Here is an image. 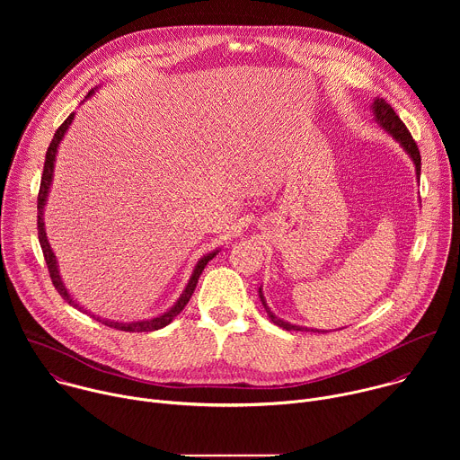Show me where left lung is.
Wrapping results in <instances>:
<instances>
[{
    "label": "left lung",
    "mask_w": 460,
    "mask_h": 460,
    "mask_svg": "<svg viewBox=\"0 0 460 460\" xmlns=\"http://www.w3.org/2000/svg\"><path fill=\"white\" fill-rule=\"evenodd\" d=\"M373 112H375L376 121L382 125V128H385L389 135H393V138H395L406 149V153L411 156V160L415 164V169H417V176H420V153H419V147H417L411 133L408 130V127L404 125V121L399 118V114L395 111H393V107L389 103H385V100H382V98L375 100ZM260 300H261V304H264L270 320L273 323H277L279 327H282V330H286V332H307V330H304V327L288 323V322L280 320L279 316H275L271 313V309L268 307V304L264 300V295H261V289H260Z\"/></svg>",
    "instance_id": "left-lung-1"
}]
</instances>
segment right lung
I'll list each match as a JSON object with an SVG mask.
<instances>
[{"label": "right lung", "mask_w": 460, "mask_h": 460, "mask_svg": "<svg viewBox=\"0 0 460 460\" xmlns=\"http://www.w3.org/2000/svg\"><path fill=\"white\" fill-rule=\"evenodd\" d=\"M91 94H93V91H91L87 96H91ZM73 118H75V112H71V114L67 116V119H65V121L58 127V130H56L54 137H52V142H50V146H49V149H47V155H45V165H43V174H41V183H40V192H38V238H40V245H41V251H43V256H45V261H47L49 275H50V280H52L56 291L63 296L65 302H69V304L75 305L76 309L87 313L84 307H80V305L73 300V296L69 295L67 289H65V286H63V282H61V277H59V273H58V266H56V256H54V252H52V249H50V245H49V240H47V234H45V224H43V208H45L49 187H50V181H52V171H54L56 151H58V146H59V142H61V138H63V135H65V130L69 128ZM217 252H218V251L206 254V256L199 261V264H196L194 273H192V277H190V280H189L185 291L181 293V296L178 298V302H176L167 313H164V314H160V316H156V318H151V320H140V322H130V323L102 320V318H98V316H94V314H89V316L96 318L98 322H102V323H105V325H109V327H114V330L128 332V333H147V332L162 330V327H165L167 323H171V320L187 305V302L190 300V296H192V293H194V289H196V284H199V279H200L204 268L208 266L209 260H213V258L217 256Z\"/></svg>", "instance_id": "right-lung-1"}]
</instances>
